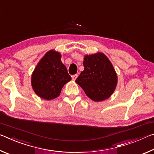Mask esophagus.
I'll return each mask as SVG.
<instances>
[{
  "label": "esophagus",
  "instance_id": "esophagus-1",
  "mask_svg": "<svg viewBox=\"0 0 154 154\" xmlns=\"http://www.w3.org/2000/svg\"><path fill=\"white\" fill-rule=\"evenodd\" d=\"M77 76H78V75L77 74H75V75H73L72 76V79L73 80V81H75V79H77Z\"/></svg>",
  "mask_w": 154,
  "mask_h": 154
}]
</instances>
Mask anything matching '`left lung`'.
Segmentation results:
<instances>
[{
  "instance_id": "1",
  "label": "left lung",
  "mask_w": 154,
  "mask_h": 154,
  "mask_svg": "<svg viewBox=\"0 0 154 154\" xmlns=\"http://www.w3.org/2000/svg\"><path fill=\"white\" fill-rule=\"evenodd\" d=\"M84 70L76 82L91 100L100 102L113 94L118 84V76L113 64L103 53L85 55Z\"/></svg>"
}]
</instances>
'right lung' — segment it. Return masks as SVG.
<instances>
[{"label":"right lung","mask_w":154,"mask_h":154,"mask_svg":"<svg viewBox=\"0 0 154 154\" xmlns=\"http://www.w3.org/2000/svg\"><path fill=\"white\" fill-rule=\"evenodd\" d=\"M71 80L61 54L54 49L49 51L38 62L31 76V85L36 95L50 100L60 96L62 88Z\"/></svg>","instance_id":"1"}]
</instances>
